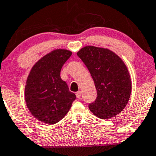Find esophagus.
Listing matches in <instances>:
<instances>
[{"label": "esophagus", "mask_w": 156, "mask_h": 156, "mask_svg": "<svg viewBox=\"0 0 156 156\" xmlns=\"http://www.w3.org/2000/svg\"><path fill=\"white\" fill-rule=\"evenodd\" d=\"M76 98H77V99H80V98H81V96H82L81 92H80V91L76 92Z\"/></svg>", "instance_id": "1"}]
</instances>
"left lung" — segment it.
Listing matches in <instances>:
<instances>
[{"label":"left lung","mask_w":156,"mask_h":156,"mask_svg":"<svg viewBox=\"0 0 156 156\" xmlns=\"http://www.w3.org/2000/svg\"><path fill=\"white\" fill-rule=\"evenodd\" d=\"M90 73L97 97L88 105L90 111L101 119L116 116L127 105L130 99L131 80L122 59L111 51L85 46L77 52Z\"/></svg>","instance_id":"left-lung-1"}]
</instances>
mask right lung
Masks as SVG:
<instances>
[{"instance_id": "obj_1", "label": "right lung", "mask_w": 156, "mask_h": 156, "mask_svg": "<svg viewBox=\"0 0 156 156\" xmlns=\"http://www.w3.org/2000/svg\"><path fill=\"white\" fill-rule=\"evenodd\" d=\"M71 54L66 49L53 51L38 60L29 73L25 87L26 103L39 121L49 125L59 122L76 99L60 77L61 69Z\"/></svg>"}]
</instances>
